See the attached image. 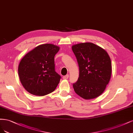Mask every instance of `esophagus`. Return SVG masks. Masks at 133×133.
Masks as SVG:
<instances>
[{
  "instance_id": "obj_1",
  "label": "esophagus",
  "mask_w": 133,
  "mask_h": 133,
  "mask_svg": "<svg viewBox=\"0 0 133 133\" xmlns=\"http://www.w3.org/2000/svg\"><path fill=\"white\" fill-rule=\"evenodd\" d=\"M68 77H69V75H66V76H63V79H68Z\"/></svg>"
}]
</instances>
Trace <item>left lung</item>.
<instances>
[{
	"label": "left lung",
	"instance_id": "obj_1",
	"mask_svg": "<svg viewBox=\"0 0 133 133\" xmlns=\"http://www.w3.org/2000/svg\"><path fill=\"white\" fill-rule=\"evenodd\" d=\"M79 74L73 83L75 92L85 99L95 98L104 92L112 74V65L106 51L91 42L72 46Z\"/></svg>",
	"mask_w": 133,
	"mask_h": 133
}]
</instances>
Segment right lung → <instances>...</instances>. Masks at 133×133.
<instances>
[{"label":"right lung","mask_w":133,"mask_h":133,"mask_svg":"<svg viewBox=\"0 0 133 133\" xmlns=\"http://www.w3.org/2000/svg\"><path fill=\"white\" fill-rule=\"evenodd\" d=\"M59 47L50 44L38 46L21 59L18 67L20 82L33 95L43 96L57 87L61 76L55 71L54 57Z\"/></svg>","instance_id":"right-lung-1"}]
</instances>
